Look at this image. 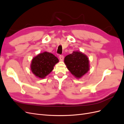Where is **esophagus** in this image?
Returning a JSON list of instances; mask_svg holds the SVG:
<instances>
[{
    "label": "esophagus",
    "mask_w": 124,
    "mask_h": 124,
    "mask_svg": "<svg viewBox=\"0 0 124 124\" xmlns=\"http://www.w3.org/2000/svg\"><path fill=\"white\" fill-rule=\"evenodd\" d=\"M59 59L61 61H63V59H64V57H63V55H60L59 56Z\"/></svg>",
    "instance_id": "obj_1"
}]
</instances>
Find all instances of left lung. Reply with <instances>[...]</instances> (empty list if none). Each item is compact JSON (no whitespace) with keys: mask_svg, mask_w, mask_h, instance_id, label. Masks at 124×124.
<instances>
[{"mask_svg":"<svg viewBox=\"0 0 124 124\" xmlns=\"http://www.w3.org/2000/svg\"><path fill=\"white\" fill-rule=\"evenodd\" d=\"M64 62L71 73L77 78L83 77L89 70L88 58L81 52L73 51L66 56Z\"/></svg>","mask_w":124,"mask_h":124,"instance_id":"obj_1","label":"left lung"}]
</instances>
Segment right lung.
<instances>
[{"mask_svg":"<svg viewBox=\"0 0 124 124\" xmlns=\"http://www.w3.org/2000/svg\"><path fill=\"white\" fill-rule=\"evenodd\" d=\"M58 62V59L54 55L44 52L32 58L31 69L36 77L44 78L52 72L54 66Z\"/></svg>","mask_w":124,"mask_h":124,"instance_id":"obj_1","label":"right lung"}]
</instances>
